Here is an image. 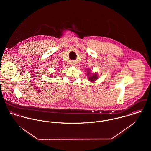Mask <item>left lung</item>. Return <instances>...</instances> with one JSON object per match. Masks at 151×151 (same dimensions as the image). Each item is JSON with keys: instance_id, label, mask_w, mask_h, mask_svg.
<instances>
[{"instance_id": "8db88e82", "label": "left lung", "mask_w": 151, "mask_h": 151, "mask_svg": "<svg viewBox=\"0 0 151 151\" xmlns=\"http://www.w3.org/2000/svg\"><path fill=\"white\" fill-rule=\"evenodd\" d=\"M88 70H88L87 71H88ZM89 74H91V73L88 72V73H87V75H89ZM97 78H98V76H97V74H92L91 76H90V77H88V80H89L90 81H95Z\"/></svg>"}]
</instances>
